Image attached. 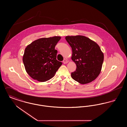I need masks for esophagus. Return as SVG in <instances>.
I'll return each mask as SVG.
<instances>
[{
    "instance_id": "34e87169",
    "label": "esophagus",
    "mask_w": 127,
    "mask_h": 127,
    "mask_svg": "<svg viewBox=\"0 0 127 127\" xmlns=\"http://www.w3.org/2000/svg\"><path fill=\"white\" fill-rule=\"evenodd\" d=\"M63 62L64 64H66L67 62H68V61H67L66 59H64L63 61Z\"/></svg>"
}]
</instances>
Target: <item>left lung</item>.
I'll return each mask as SVG.
<instances>
[{
  "label": "left lung",
  "instance_id": "8db88e82",
  "mask_svg": "<svg viewBox=\"0 0 127 127\" xmlns=\"http://www.w3.org/2000/svg\"><path fill=\"white\" fill-rule=\"evenodd\" d=\"M66 41L72 50L71 60L77 66L71 73L73 79L85 84L94 80L101 72L104 54L97 43L80 35L66 36Z\"/></svg>",
  "mask_w": 127,
  "mask_h": 127
}]
</instances>
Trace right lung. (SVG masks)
<instances>
[{"label":"right lung","instance_id":"add662e5","mask_svg":"<svg viewBox=\"0 0 127 127\" xmlns=\"http://www.w3.org/2000/svg\"><path fill=\"white\" fill-rule=\"evenodd\" d=\"M60 36L41 38L30 43L25 49L23 62L26 72L40 82H45L54 76L61 66L57 61V50L55 49Z\"/></svg>","mask_w":127,"mask_h":127}]
</instances>
